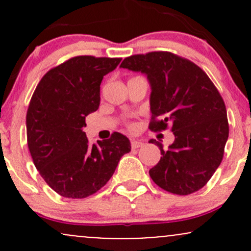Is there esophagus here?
I'll list each match as a JSON object with an SVG mask.
<instances>
[{
  "mask_svg": "<svg viewBox=\"0 0 251 251\" xmlns=\"http://www.w3.org/2000/svg\"><path fill=\"white\" fill-rule=\"evenodd\" d=\"M144 145V143L139 142V140H131V146L132 149H139Z\"/></svg>",
  "mask_w": 251,
  "mask_h": 251,
  "instance_id": "34e87169",
  "label": "esophagus"
}]
</instances>
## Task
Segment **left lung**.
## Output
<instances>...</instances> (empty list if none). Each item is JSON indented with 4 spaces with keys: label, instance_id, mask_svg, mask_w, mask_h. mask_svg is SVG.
<instances>
[{
    "label": "left lung",
    "instance_id": "obj_1",
    "mask_svg": "<svg viewBox=\"0 0 251 251\" xmlns=\"http://www.w3.org/2000/svg\"><path fill=\"white\" fill-rule=\"evenodd\" d=\"M146 74L151 85V131L168 127L175 142L160 150V160L149 171L159 188L175 195L194 194L208 183L223 159L229 137L226 108L206 73L170 51H151L124 59L120 65Z\"/></svg>",
    "mask_w": 251,
    "mask_h": 251
}]
</instances>
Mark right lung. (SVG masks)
<instances>
[{
    "instance_id": "right-lung-1",
    "label": "right lung",
    "mask_w": 251,
    "mask_h": 251,
    "mask_svg": "<svg viewBox=\"0 0 251 251\" xmlns=\"http://www.w3.org/2000/svg\"><path fill=\"white\" fill-rule=\"evenodd\" d=\"M120 57H72L51 68L36 86L27 111V143L35 168L54 191L86 198L109 180L120 158L131 151L127 137L114 132L88 143L82 127L100 105V83Z\"/></svg>"
}]
</instances>
